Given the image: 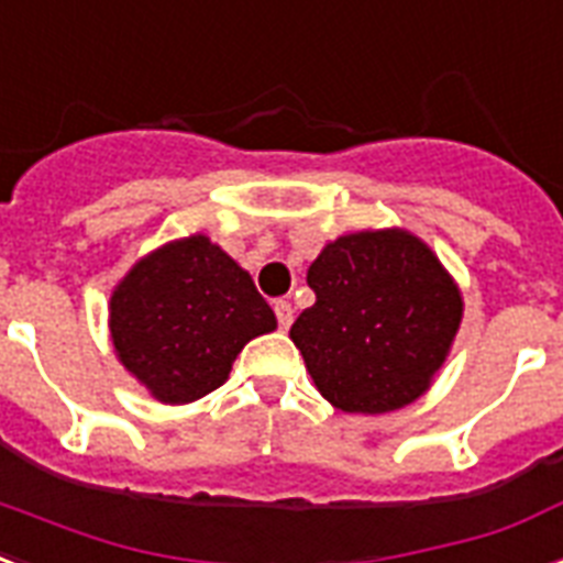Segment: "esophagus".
<instances>
[{
  "label": "esophagus",
  "instance_id": "esophagus-1",
  "mask_svg": "<svg viewBox=\"0 0 563 563\" xmlns=\"http://www.w3.org/2000/svg\"><path fill=\"white\" fill-rule=\"evenodd\" d=\"M273 311H276L278 329L282 331L290 329V322H294V305L285 302V299H278V302H273Z\"/></svg>",
  "mask_w": 563,
  "mask_h": 563
}]
</instances>
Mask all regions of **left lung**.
<instances>
[{"instance_id": "8db88e82", "label": "left lung", "mask_w": 563, "mask_h": 563, "mask_svg": "<svg viewBox=\"0 0 563 563\" xmlns=\"http://www.w3.org/2000/svg\"><path fill=\"white\" fill-rule=\"evenodd\" d=\"M317 302L290 329L334 408L385 413L413 402L446 361L461 294L420 238L399 229L338 238L308 267Z\"/></svg>"}]
</instances>
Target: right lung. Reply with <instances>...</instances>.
Here are the masks:
<instances>
[{
	"label": "right lung",
	"instance_id": "1",
	"mask_svg": "<svg viewBox=\"0 0 563 563\" xmlns=\"http://www.w3.org/2000/svg\"><path fill=\"white\" fill-rule=\"evenodd\" d=\"M273 329L276 313L250 273L205 234L137 261L111 296L117 355L167 405L217 390L238 352Z\"/></svg>",
	"mask_w": 563,
	"mask_h": 563
}]
</instances>
